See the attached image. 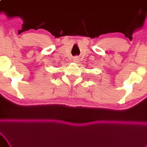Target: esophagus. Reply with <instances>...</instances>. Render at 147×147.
Masks as SVG:
<instances>
[{"mask_svg": "<svg viewBox=\"0 0 147 147\" xmlns=\"http://www.w3.org/2000/svg\"><path fill=\"white\" fill-rule=\"evenodd\" d=\"M78 58H76V59H74V62L78 63Z\"/></svg>", "mask_w": 147, "mask_h": 147, "instance_id": "34e87169", "label": "esophagus"}]
</instances>
